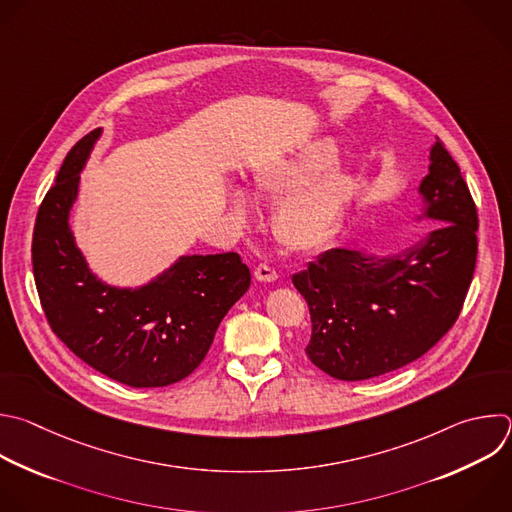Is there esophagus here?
Returning <instances> with one entry per match:
<instances>
[{"label":"esophagus","instance_id":"obj_1","mask_svg":"<svg viewBox=\"0 0 512 512\" xmlns=\"http://www.w3.org/2000/svg\"><path fill=\"white\" fill-rule=\"evenodd\" d=\"M253 275H255L257 281H263V283H273V281H277V271H275L273 267H269V265H257L255 271H253Z\"/></svg>","mask_w":512,"mask_h":512}]
</instances>
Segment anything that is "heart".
<instances>
[{
  "instance_id": "obj_1",
  "label": "heart",
  "mask_w": 512,
  "mask_h": 512,
  "mask_svg": "<svg viewBox=\"0 0 512 512\" xmlns=\"http://www.w3.org/2000/svg\"><path fill=\"white\" fill-rule=\"evenodd\" d=\"M339 150L331 138H313L287 156L257 164L247 179L257 199L279 201L273 211L275 239L291 253L323 249L342 227L354 199L356 179L335 168ZM229 209L247 221L253 205L249 195L231 187Z\"/></svg>"
}]
</instances>
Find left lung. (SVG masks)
<instances>
[{
	"label": "left lung",
	"mask_w": 512,
	"mask_h": 512,
	"mask_svg": "<svg viewBox=\"0 0 512 512\" xmlns=\"http://www.w3.org/2000/svg\"><path fill=\"white\" fill-rule=\"evenodd\" d=\"M418 195L422 217L440 223L418 243L392 255L329 249L293 275L311 313L305 354L335 380L394 372L424 356L458 319L476 265L478 217L440 140Z\"/></svg>",
	"instance_id": "8db88e82"
}]
</instances>
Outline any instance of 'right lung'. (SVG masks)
<instances>
[{"instance_id": "right-lung-1", "label": "right lung", "mask_w": 512, "mask_h": 512, "mask_svg": "<svg viewBox=\"0 0 512 512\" xmlns=\"http://www.w3.org/2000/svg\"><path fill=\"white\" fill-rule=\"evenodd\" d=\"M100 136L96 128L76 142L40 205L32 241L36 287L54 333L82 362L132 388L170 386L205 360L251 273L237 253L181 255L144 285L102 281L70 225L80 173Z\"/></svg>"}]
</instances>
